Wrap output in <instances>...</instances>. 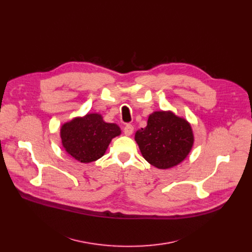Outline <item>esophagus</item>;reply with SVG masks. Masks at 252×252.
Instances as JSON below:
<instances>
[{"label": "esophagus", "instance_id": "esophagus-1", "mask_svg": "<svg viewBox=\"0 0 252 252\" xmlns=\"http://www.w3.org/2000/svg\"><path fill=\"white\" fill-rule=\"evenodd\" d=\"M124 132L126 135H130L133 132V126L131 125H126L124 127Z\"/></svg>", "mask_w": 252, "mask_h": 252}]
</instances>
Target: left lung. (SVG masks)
<instances>
[{
	"mask_svg": "<svg viewBox=\"0 0 252 252\" xmlns=\"http://www.w3.org/2000/svg\"><path fill=\"white\" fill-rule=\"evenodd\" d=\"M134 138L145 159L162 169L183 161L193 143L189 124L171 112L152 114L147 127L137 130Z\"/></svg>",
	"mask_w": 252,
	"mask_h": 252,
	"instance_id": "1",
	"label": "left lung"
}]
</instances>
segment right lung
Segmentation results:
<instances>
[{
    "label": "right lung",
    "instance_id": "right-lung-1",
    "mask_svg": "<svg viewBox=\"0 0 252 252\" xmlns=\"http://www.w3.org/2000/svg\"><path fill=\"white\" fill-rule=\"evenodd\" d=\"M121 133L115 124H106L97 114L87 115L64 124L61 137L65 151L81 162H92L100 158L112 138Z\"/></svg>",
    "mask_w": 252,
    "mask_h": 252
}]
</instances>
